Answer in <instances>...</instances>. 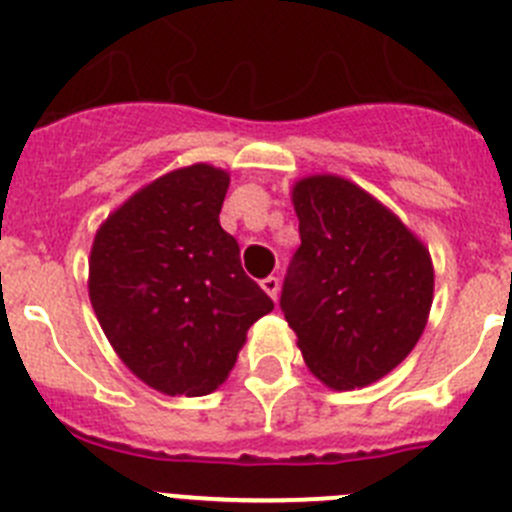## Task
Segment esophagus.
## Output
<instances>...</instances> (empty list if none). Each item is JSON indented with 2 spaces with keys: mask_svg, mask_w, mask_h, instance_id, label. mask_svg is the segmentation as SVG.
<instances>
[{
  "mask_svg": "<svg viewBox=\"0 0 512 512\" xmlns=\"http://www.w3.org/2000/svg\"><path fill=\"white\" fill-rule=\"evenodd\" d=\"M260 285H262V290H265V293L270 295L272 300H278V293H280V280L275 278V275H270V278L260 280Z\"/></svg>",
  "mask_w": 512,
  "mask_h": 512,
  "instance_id": "esophagus-1",
  "label": "esophagus"
}]
</instances>
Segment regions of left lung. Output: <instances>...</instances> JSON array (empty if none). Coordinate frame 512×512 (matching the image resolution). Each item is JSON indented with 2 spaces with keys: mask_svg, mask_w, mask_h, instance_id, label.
<instances>
[{
  "mask_svg": "<svg viewBox=\"0 0 512 512\" xmlns=\"http://www.w3.org/2000/svg\"><path fill=\"white\" fill-rule=\"evenodd\" d=\"M300 247L280 308L313 376L336 391L369 386L417 346L434 267L417 234L336 174L295 181Z\"/></svg>",
  "mask_w": 512,
  "mask_h": 512,
  "instance_id": "left-lung-1",
  "label": "left lung"
}]
</instances>
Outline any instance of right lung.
Here are the masks:
<instances>
[{
  "instance_id": "1",
  "label": "right lung",
  "mask_w": 512,
  "mask_h": 512,
  "mask_svg": "<svg viewBox=\"0 0 512 512\" xmlns=\"http://www.w3.org/2000/svg\"><path fill=\"white\" fill-rule=\"evenodd\" d=\"M229 174L209 164L138 189L95 232L88 293L105 338L146 386L212 394L272 310L219 224Z\"/></svg>"
}]
</instances>
